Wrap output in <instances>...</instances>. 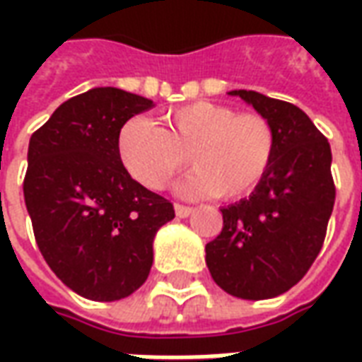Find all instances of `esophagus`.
<instances>
[{
  "instance_id": "1",
  "label": "esophagus",
  "mask_w": 362,
  "mask_h": 362,
  "mask_svg": "<svg viewBox=\"0 0 362 362\" xmlns=\"http://www.w3.org/2000/svg\"><path fill=\"white\" fill-rule=\"evenodd\" d=\"M174 211H176V217H180V219H186V217H189L192 215V207H188V205H180V204H176L174 205Z\"/></svg>"
}]
</instances>
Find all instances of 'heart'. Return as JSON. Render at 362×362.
Returning <instances> with one entry per match:
<instances>
[{
    "label": "heart",
    "mask_w": 362,
    "mask_h": 362,
    "mask_svg": "<svg viewBox=\"0 0 362 362\" xmlns=\"http://www.w3.org/2000/svg\"><path fill=\"white\" fill-rule=\"evenodd\" d=\"M158 124L134 118L118 137L122 163L145 188H165L186 163L184 153L196 168L178 184L182 196L243 197L272 166L275 132L262 114L199 100L160 114Z\"/></svg>",
    "instance_id": "b5f03b06"
}]
</instances>
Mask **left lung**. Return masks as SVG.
Returning a JSON list of instances; mask_svg holds the SVG:
<instances>
[{
  "label": "left lung",
  "instance_id": "1",
  "mask_svg": "<svg viewBox=\"0 0 362 362\" xmlns=\"http://www.w3.org/2000/svg\"><path fill=\"white\" fill-rule=\"evenodd\" d=\"M272 124L275 153L250 196L221 207L223 230L205 246L213 281L244 300L283 295L322 250L335 202L332 149L298 106L230 90Z\"/></svg>",
  "mask_w": 362,
  "mask_h": 362
}]
</instances>
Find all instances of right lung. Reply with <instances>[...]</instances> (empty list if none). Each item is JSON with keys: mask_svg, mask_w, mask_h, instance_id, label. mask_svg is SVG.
<instances>
[{"mask_svg": "<svg viewBox=\"0 0 362 362\" xmlns=\"http://www.w3.org/2000/svg\"><path fill=\"white\" fill-rule=\"evenodd\" d=\"M155 104L116 87H95L59 104L28 141L23 184L46 264L77 295L126 298L147 281L157 230L173 204L127 173L118 137Z\"/></svg>", "mask_w": 362, "mask_h": 362, "instance_id": "right-lung-1", "label": "right lung"}]
</instances>
